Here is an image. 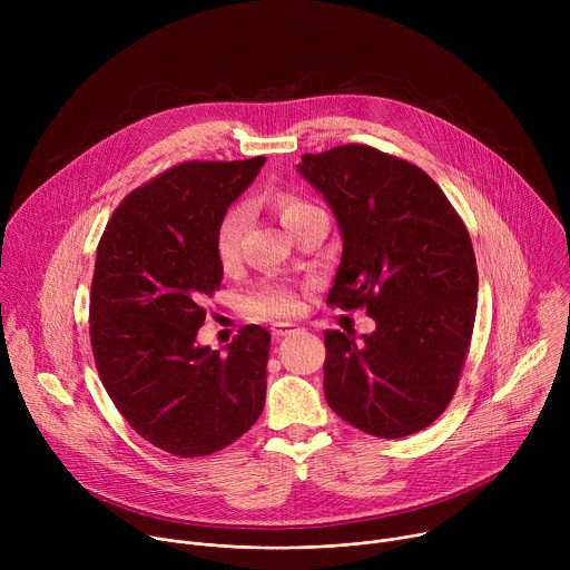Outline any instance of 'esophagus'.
<instances>
[{"instance_id":"34e87169","label":"esophagus","mask_w":570,"mask_h":570,"mask_svg":"<svg viewBox=\"0 0 570 570\" xmlns=\"http://www.w3.org/2000/svg\"><path fill=\"white\" fill-rule=\"evenodd\" d=\"M271 332H273L275 338H282V336H291V334L299 332V327H297L295 322H273Z\"/></svg>"}]
</instances>
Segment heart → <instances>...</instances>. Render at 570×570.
Segmentation results:
<instances>
[{"label":"heart","mask_w":570,"mask_h":570,"mask_svg":"<svg viewBox=\"0 0 570 570\" xmlns=\"http://www.w3.org/2000/svg\"><path fill=\"white\" fill-rule=\"evenodd\" d=\"M275 205L279 209L284 225H291L299 214H304L306 209L313 207L306 200L291 196V194L277 196ZM243 225H246V212H243L240 207L229 209L223 216V220L218 223L216 255L225 266L232 264L238 255V238H240ZM299 306H302V302H299L297 291L286 284H279V282H264L243 295V308H246V313L255 320H273V317L295 315L299 311Z\"/></svg>","instance_id":"heart-1"}]
</instances>
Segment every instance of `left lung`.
I'll list each match as a JSON object with an SVG mask.
<instances>
[{"mask_svg": "<svg viewBox=\"0 0 570 570\" xmlns=\"http://www.w3.org/2000/svg\"><path fill=\"white\" fill-rule=\"evenodd\" d=\"M297 174L332 207L343 257L327 304L376 322L324 332V396L363 433L396 440L431 426L453 399L469 350L478 268L444 191L372 146L302 155Z\"/></svg>", "mask_w": 570, "mask_h": 570, "instance_id": "obj_1", "label": "left lung"}]
</instances>
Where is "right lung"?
<instances>
[{
	"label": "right lung",
	"mask_w": 570,
	"mask_h": 570,
	"mask_svg": "<svg viewBox=\"0 0 570 570\" xmlns=\"http://www.w3.org/2000/svg\"><path fill=\"white\" fill-rule=\"evenodd\" d=\"M266 157L183 161L128 194L97 248L90 341L117 411L153 446L200 458L238 440L266 403L271 334L198 345L203 295L223 279L216 229Z\"/></svg>",
	"instance_id": "add662e5"
}]
</instances>
